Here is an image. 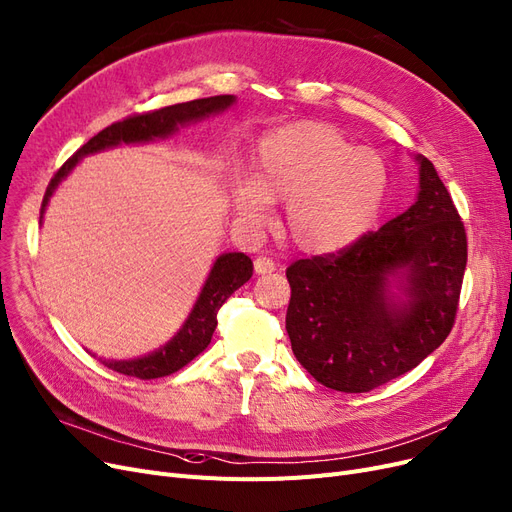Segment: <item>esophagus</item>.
<instances>
[{"instance_id": "esophagus-1", "label": "esophagus", "mask_w": 512, "mask_h": 512, "mask_svg": "<svg viewBox=\"0 0 512 512\" xmlns=\"http://www.w3.org/2000/svg\"><path fill=\"white\" fill-rule=\"evenodd\" d=\"M255 272L257 274H270V272H274L276 270V263H274V259H270V257H265V255H259L257 259H255Z\"/></svg>"}]
</instances>
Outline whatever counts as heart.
I'll list each match as a JSON object with an SVG mask.
<instances>
[{
    "label": "heart",
    "instance_id": "heart-1",
    "mask_svg": "<svg viewBox=\"0 0 512 512\" xmlns=\"http://www.w3.org/2000/svg\"><path fill=\"white\" fill-rule=\"evenodd\" d=\"M387 165L324 123H293L259 146L251 177L236 186V209L263 219L270 201H286L284 232L299 249L332 253L362 238L381 213Z\"/></svg>",
    "mask_w": 512,
    "mask_h": 512
}]
</instances>
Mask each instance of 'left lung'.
<instances>
[{
    "label": "left lung",
    "instance_id": "left-lung-1",
    "mask_svg": "<svg viewBox=\"0 0 512 512\" xmlns=\"http://www.w3.org/2000/svg\"><path fill=\"white\" fill-rule=\"evenodd\" d=\"M418 201L337 253L288 265L286 332L299 364L328 389L368 393L416 368L454 328L466 230L433 163L418 157ZM407 270L411 301H386Z\"/></svg>",
    "mask_w": 512,
    "mask_h": 512
}]
</instances>
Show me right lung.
I'll use <instances>...</instances> for the list:
<instances>
[{
    "mask_svg": "<svg viewBox=\"0 0 512 512\" xmlns=\"http://www.w3.org/2000/svg\"><path fill=\"white\" fill-rule=\"evenodd\" d=\"M232 102H234V96H211V98L182 102V104H173L157 110H146V113L129 115L113 125L104 127L90 142H85L71 159H66L64 165L54 173V177L46 188V194H43L41 213L46 209L50 196L60 184L62 177L69 173L77 165V161L85 157V154L117 146L121 142L125 144L148 142L152 138L169 136L171 131H175L177 125L203 119L211 113H219V110L228 108ZM251 276H253V261L244 253H226L217 257L190 318L186 320L184 328L177 332V337L169 345L140 360H131V362L104 360L102 364L119 374L136 376V379H142V381L161 379V376H169L180 368H184L196 358V355H201L207 349L217 326V311Z\"/></svg>",
    "mask_w": 512,
    "mask_h": 512,
    "instance_id": "obj_1",
    "label": "right lung"
}]
</instances>
